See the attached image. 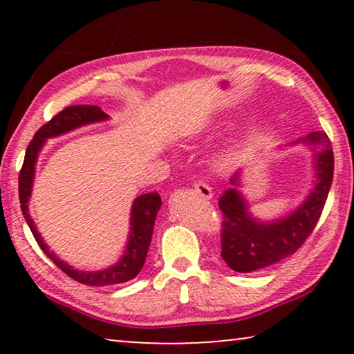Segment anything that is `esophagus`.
<instances>
[{
	"label": "esophagus",
	"instance_id": "obj_1",
	"mask_svg": "<svg viewBox=\"0 0 354 354\" xmlns=\"http://www.w3.org/2000/svg\"><path fill=\"white\" fill-rule=\"evenodd\" d=\"M195 194L196 195H200V196H203V198H212V189L209 187V185L206 184V183H203V181H198V183H195Z\"/></svg>",
	"mask_w": 354,
	"mask_h": 354
}]
</instances>
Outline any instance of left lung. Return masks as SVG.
Masks as SVG:
<instances>
[{
    "mask_svg": "<svg viewBox=\"0 0 354 354\" xmlns=\"http://www.w3.org/2000/svg\"><path fill=\"white\" fill-rule=\"evenodd\" d=\"M303 142L322 145V151L315 154L317 183L295 212L272 223L251 217L245 198L237 190L239 173L231 178L234 187L220 196L218 207L223 214L221 257L234 272H256L286 259L306 242L317 226L333 183L334 153L325 131H314Z\"/></svg>",
    "mask_w": 354,
    "mask_h": 354,
    "instance_id": "1",
    "label": "left lung"
}]
</instances>
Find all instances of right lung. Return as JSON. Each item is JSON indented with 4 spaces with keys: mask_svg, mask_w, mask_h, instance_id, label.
Instances as JSON below:
<instances>
[{
    "mask_svg": "<svg viewBox=\"0 0 354 354\" xmlns=\"http://www.w3.org/2000/svg\"><path fill=\"white\" fill-rule=\"evenodd\" d=\"M107 113L100 109L98 106L91 104H77V106H67L59 113H56L50 122L45 123L37 133L34 134V139L29 142L25 160H23V167L20 170L19 176V196H20V207L21 212L25 215V220L28 226L31 227V232L34 239L37 241L41 251L50 257V259L61 268V270L68 274L70 278L81 284L87 286H113L120 283H127V281L136 278L139 272L142 270L143 263L147 259V253L151 243L153 237V227L156 217H158V211L160 209V196L158 192H151V194H145L137 196L134 200L133 209H131V230H129V241L127 245V251L122 256L115 266H112L106 270L101 272H82L76 270L67 262L59 259V257L50 251L48 245L44 242V239L37 232V227L34 226V221L31 215L28 212V201L31 196L32 181H34V171H35V162H37L39 151L44 147V143L50 137H56L68 133L71 129H76L82 127V124L101 122L106 120Z\"/></svg>",
    "mask_w": 354,
    "mask_h": 354,
    "instance_id": "right-lung-1",
    "label": "right lung"
}]
</instances>
